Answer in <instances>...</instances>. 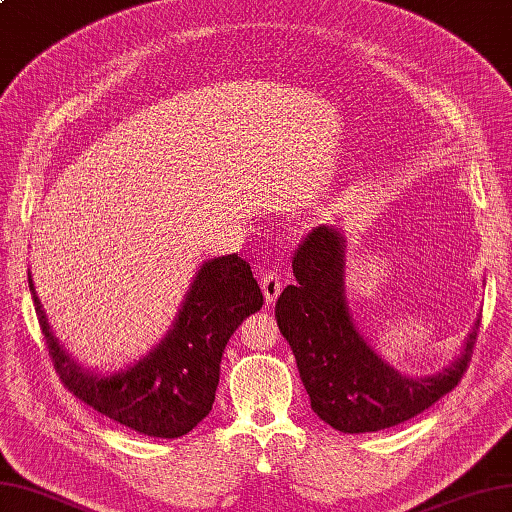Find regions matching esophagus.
<instances>
[{
    "label": "esophagus",
    "mask_w": 512,
    "mask_h": 512,
    "mask_svg": "<svg viewBox=\"0 0 512 512\" xmlns=\"http://www.w3.org/2000/svg\"><path fill=\"white\" fill-rule=\"evenodd\" d=\"M262 290H264V297L268 304L275 302L277 295L282 293V277H279L275 270H266L262 277Z\"/></svg>",
    "instance_id": "34e87169"
}]
</instances>
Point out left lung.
<instances>
[{"label": "left lung", "mask_w": 512, "mask_h": 512, "mask_svg": "<svg viewBox=\"0 0 512 512\" xmlns=\"http://www.w3.org/2000/svg\"><path fill=\"white\" fill-rule=\"evenodd\" d=\"M295 284L275 304L279 330L297 359L313 413L342 433H375L404 424L450 393L470 366L479 322L464 355L433 377H404L357 333L344 299V237L319 226L293 255Z\"/></svg>", "instance_id": "8db88e82"}]
</instances>
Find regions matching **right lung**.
Masks as SVG:
<instances>
[{"mask_svg": "<svg viewBox=\"0 0 512 512\" xmlns=\"http://www.w3.org/2000/svg\"><path fill=\"white\" fill-rule=\"evenodd\" d=\"M28 284L35 290L30 279ZM33 302L50 362L70 393L130 430L175 439L210 413L228 339L262 308L264 295L250 264L237 253L206 262L164 342L142 362L110 377L77 366L50 333L35 293Z\"/></svg>", "mask_w": 512, "mask_h": 512, "instance_id": "right-lung-1", "label": "right lung"}]
</instances>
